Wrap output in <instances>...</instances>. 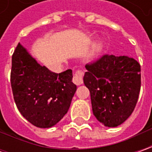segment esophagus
I'll use <instances>...</instances> for the list:
<instances>
[{"label":"esophagus","mask_w":152,"mask_h":152,"mask_svg":"<svg viewBox=\"0 0 152 152\" xmlns=\"http://www.w3.org/2000/svg\"><path fill=\"white\" fill-rule=\"evenodd\" d=\"M83 78H84V72L82 70H76L75 73L73 74V82L77 85H80L83 84L84 80H83Z\"/></svg>","instance_id":"esophagus-1"}]
</instances>
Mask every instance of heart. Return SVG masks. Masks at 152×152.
<instances>
[{
  "label": "heart",
  "mask_w": 152,
  "mask_h": 152,
  "mask_svg": "<svg viewBox=\"0 0 152 152\" xmlns=\"http://www.w3.org/2000/svg\"><path fill=\"white\" fill-rule=\"evenodd\" d=\"M102 43H97V44H96L95 45H94V47H93V53L94 54H96V53H98L99 51H101V50H102Z\"/></svg>",
  "instance_id": "heart-1"
}]
</instances>
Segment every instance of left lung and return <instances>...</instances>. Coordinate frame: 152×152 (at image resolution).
<instances>
[{
	"instance_id": "8db88e82",
	"label": "left lung",
	"mask_w": 152,
	"mask_h": 152,
	"mask_svg": "<svg viewBox=\"0 0 152 152\" xmlns=\"http://www.w3.org/2000/svg\"><path fill=\"white\" fill-rule=\"evenodd\" d=\"M84 83L93 113L107 127L122 124L134 112L141 85L140 65L126 56L103 55L85 65Z\"/></svg>"
}]
</instances>
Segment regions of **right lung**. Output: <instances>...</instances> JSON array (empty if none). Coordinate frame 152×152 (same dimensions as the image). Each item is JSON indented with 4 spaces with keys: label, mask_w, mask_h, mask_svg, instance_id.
I'll return each instance as SVG.
<instances>
[{
    "label": "right lung",
    "mask_w": 152,
    "mask_h": 152,
    "mask_svg": "<svg viewBox=\"0 0 152 152\" xmlns=\"http://www.w3.org/2000/svg\"><path fill=\"white\" fill-rule=\"evenodd\" d=\"M71 69L60 73L40 66L18 43L12 57L11 85L20 113L33 125L50 128L67 113L77 86Z\"/></svg>",
    "instance_id": "right-lung-1"
}]
</instances>
